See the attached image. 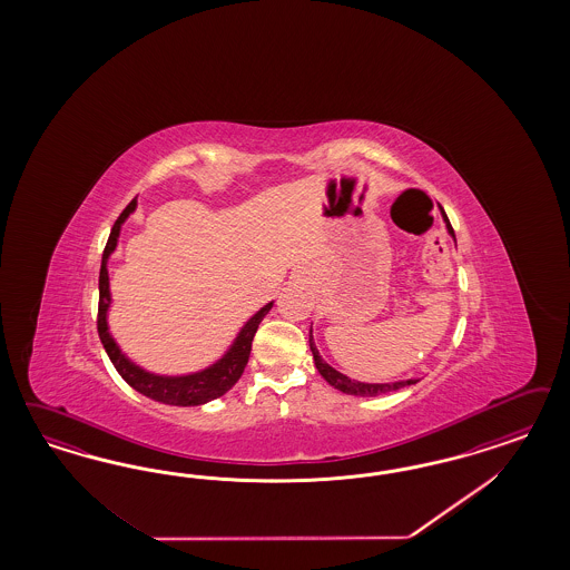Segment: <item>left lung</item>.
Returning a JSON list of instances; mask_svg holds the SVG:
<instances>
[{
	"label": "left lung",
	"instance_id": "obj_1",
	"mask_svg": "<svg viewBox=\"0 0 570 570\" xmlns=\"http://www.w3.org/2000/svg\"><path fill=\"white\" fill-rule=\"evenodd\" d=\"M441 215H443V222H445V227H448V234L455 242V234H453V227L449 224L448 215L441 210ZM309 346L311 353H313V362H315V367H317V372L322 374V379L328 382L330 386H334V389H338L341 393H346V395H355V397H379V395H384V393H391V391H397V389H403V386H410V384H415L420 379H407V380H395V382H362V380H353L345 376L343 372H338L336 367H332L322 355H320V351H317V346H315V338H313V326L309 330Z\"/></svg>",
	"mask_w": 570,
	"mask_h": 570
}]
</instances>
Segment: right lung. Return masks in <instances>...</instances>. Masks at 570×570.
Listing matches in <instances>:
<instances>
[{
    "label": "right lung",
    "instance_id": "obj_1",
    "mask_svg": "<svg viewBox=\"0 0 570 570\" xmlns=\"http://www.w3.org/2000/svg\"><path fill=\"white\" fill-rule=\"evenodd\" d=\"M138 208V200H131L122 210L121 217L115 222L110 236L104 248L102 267H100V307H98V334L102 341L104 348L110 357L121 379L141 393L144 397L155 399L165 405H177V407H190V405H205L213 399L224 397L225 393L240 380L242 372L248 363L250 345L255 338V332L259 328L261 320L274 307V301L263 305L255 315L248 317V322L238 330L232 345L227 346L219 360L188 374H156L148 372L134 360L125 355L119 343L115 341L110 326H108V311L112 305L110 296V277H108V259L117 250L119 236H121L122 224L134 215Z\"/></svg>",
    "mask_w": 570,
    "mask_h": 570
}]
</instances>
